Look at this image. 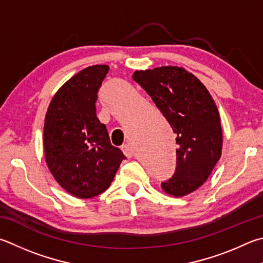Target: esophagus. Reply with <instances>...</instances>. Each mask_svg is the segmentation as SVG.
<instances>
[{
	"instance_id": "obj_1",
	"label": "esophagus",
	"mask_w": 263,
	"mask_h": 263,
	"mask_svg": "<svg viewBox=\"0 0 263 263\" xmlns=\"http://www.w3.org/2000/svg\"><path fill=\"white\" fill-rule=\"evenodd\" d=\"M122 151H123V153L124 154H125V156H127V157H132L133 156V149H132V147L130 146V145H123L122 146Z\"/></svg>"
}]
</instances>
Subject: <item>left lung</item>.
<instances>
[{"mask_svg":"<svg viewBox=\"0 0 263 263\" xmlns=\"http://www.w3.org/2000/svg\"><path fill=\"white\" fill-rule=\"evenodd\" d=\"M132 78L148 93L177 136V168L161 187L175 198L185 197L203 185L221 159L223 135L216 103L206 86L179 66L137 70Z\"/></svg>","mask_w":263,"mask_h":263,"instance_id":"8db88e82","label":"left lung"}]
</instances>
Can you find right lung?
Wrapping results in <instances>:
<instances>
[{
    "label": "right lung",
    "mask_w": 263,
    "mask_h": 263,
    "mask_svg": "<svg viewBox=\"0 0 263 263\" xmlns=\"http://www.w3.org/2000/svg\"><path fill=\"white\" fill-rule=\"evenodd\" d=\"M108 71L99 64L79 71L61 86L46 112L47 166L60 186L79 199L104 192L126 159L97 117V93Z\"/></svg>",
    "instance_id": "add662e5"
}]
</instances>
